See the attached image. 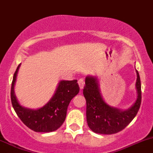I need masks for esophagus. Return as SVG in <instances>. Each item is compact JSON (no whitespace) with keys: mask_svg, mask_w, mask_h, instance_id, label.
Returning a JSON list of instances; mask_svg holds the SVG:
<instances>
[{"mask_svg":"<svg viewBox=\"0 0 153 153\" xmlns=\"http://www.w3.org/2000/svg\"><path fill=\"white\" fill-rule=\"evenodd\" d=\"M78 84L79 85V88L80 90H82L84 88V86H85V81L82 79H80L78 81Z\"/></svg>","mask_w":153,"mask_h":153,"instance_id":"esophagus-1","label":"esophagus"}]
</instances>
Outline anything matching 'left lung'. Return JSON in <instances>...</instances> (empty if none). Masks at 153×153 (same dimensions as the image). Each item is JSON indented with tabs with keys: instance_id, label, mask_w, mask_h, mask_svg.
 Wrapping results in <instances>:
<instances>
[{
	"instance_id": "obj_1",
	"label": "left lung",
	"mask_w": 153,
	"mask_h": 153,
	"mask_svg": "<svg viewBox=\"0 0 153 153\" xmlns=\"http://www.w3.org/2000/svg\"><path fill=\"white\" fill-rule=\"evenodd\" d=\"M136 89L137 98L127 109H121L108 104L103 99L96 76H87L83 95L86 99V117L88 126L93 132L100 134H113L124 129L135 117L142 101L141 81L136 69Z\"/></svg>"
}]
</instances>
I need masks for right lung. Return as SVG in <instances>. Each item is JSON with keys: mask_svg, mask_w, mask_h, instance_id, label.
I'll list each match as a JSON object with an SVG mask.
<instances>
[{"mask_svg": "<svg viewBox=\"0 0 153 153\" xmlns=\"http://www.w3.org/2000/svg\"><path fill=\"white\" fill-rule=\"evenodd\" d=\"M20 65L21 63L17 66L13 76L11 88V100L14 111L22 123L36 132L56 131L65 121L71 100L79 92L77 80H61L59 82L54 95L44 106L36 109H29L19 103L14 92V85Z\"/></svg>", "mask_w": 153, "mask_h": 153, "instance_id": "1", "label": "right lung"}]
</instances>
